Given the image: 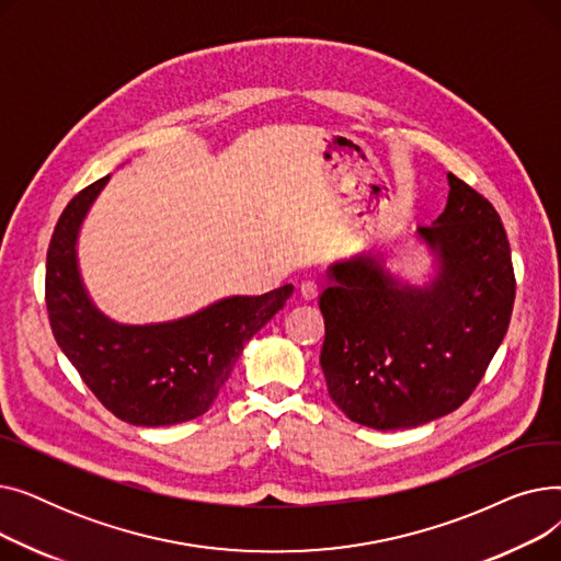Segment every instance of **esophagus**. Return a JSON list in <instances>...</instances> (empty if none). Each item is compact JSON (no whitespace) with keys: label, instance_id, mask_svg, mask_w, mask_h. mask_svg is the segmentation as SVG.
Segmentation results:
<instances>
[{"label":"esophagus","instance_id":"1","mask_svg":"<svg viewBox=\"0 0 561 561\" xmlns=\"http://www.w3.org/2000/svg\"><path fill=\"white\" fill-rule=\"evenodd\" d=\"M300 296H302L305 300H316V296H318V284H316L313 279H305V282L300 284Z\"/></svg>","mask_w":561,"mask_h":561}]
</instances>
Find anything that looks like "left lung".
<instances>
[{
	"instance_id": "1",
	"label": "left lung",
	"mask_w": 561,
	"mask_h": 561,
	"mask_svg": "<svg viewBox=\"0 0 561 561\" xmlns=\"http://www.w3.org/2000/svg\"><path fill=\"white\" fill-rule=\"evenodd\" d=\"M448 204L419 239L436 275L414 286L381 256L330 265L320 293V366L343 414L373 430H407L450 414L476 391L514 309L512 250L493 204L453 172Z\"/></svg>"
}]
</instances>
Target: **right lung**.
<instances>
[{
  "instance_id": "add662e5",
  "label": "right lung",
  "mask_w": 561,
  "mask_h": 561,
  "mask_svg": "<svg viewBox=\"0 0 561 561\" xmlns=\"http://www.w3.org/2000/svg\"><path fill=\"white\" fill-rule=\"evenodd\" d=\"M106 182L77 193L54 227L45 273L54 339L113 416L140 427L193 421L209 411L243 345L286 305L293 286L222 298L152 325L111 320L88 296L77 261L81 222Z\"/></svg>"
}]
</instances>
